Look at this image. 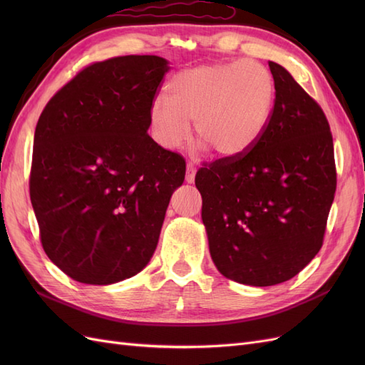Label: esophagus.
I'll return each instance as SVG.
<instances>
[{
	"label": "esophagus",
	"instance_id": "34e87169",
	"mask_svg": "<svg viewBox=\"0 0 365 365\" xmlns=\"http://www.w3.org/2000/svg\"><path fill=\"white\" fill-rule=\"evenodd\" d=\"M195 175H196V168L193 163H187V172H185V181L192 184L195 181Z\"/></svg>",
	"mask_w": 365,
	"mask_h": 365
}]
</instances>
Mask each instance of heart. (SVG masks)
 I'll return each instance as SVG.
<instances>
[{
    "label": "heart",
    "mask_w": 365,
    "mask_h": 365,
    "mask_svg": "<svg viewBox=\"0 0 365 365\" xmlns=\"http://www.w3.org/2000/svg\"><path fill=\"white\" fill-rule=\"evenodd\" d=\"M277 98L272 73L259 62H213L184 70L158 94L149 109L153 141L165 150L182 146L190 123L201 148L217 157L239 160L257 148Z\"/></svg>",
    "instance_id": "b5f03b06"
}]
</instances>
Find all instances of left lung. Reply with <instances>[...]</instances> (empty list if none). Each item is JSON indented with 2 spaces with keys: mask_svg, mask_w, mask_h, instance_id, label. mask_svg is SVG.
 Wrapping results in <instances>:
<instances>
[{
  "mask_svg": "<svg viewBox=\"0 0 365 365\" xmlns=\"http://www.w3.org/2000/svg\"><path fill=\"white\" fill-rule=\"evenodd\" d=\"M269 70L277 98L257 148L195 176L210 256L224 277L251 286L289 280L317 256L336 190L323 109L282 65Z\"/></svg>",
  "mask_w": 365,
  "mask_h": 365,
  "instance_id": "1",
  "label": "left lung"
}]
</instances>
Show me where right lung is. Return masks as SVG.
<instances>
[{"instance_id":"add662e5","label":"right lung","mask_w":365,"mask_h":365,"mask_svg":"<svg viewBox=\"0 0 365 365\" xmlns=\"http://www.w3.org/2000/svg\"><path fill=\"white\" fill-rule=\"evenodd\" d=\"M168 63L130 54L88 65L38 120L30 200L43 251L76 282L129 279L157 248L185 176L180 153L148 134Z\"/></svg>"}]
</instances>
